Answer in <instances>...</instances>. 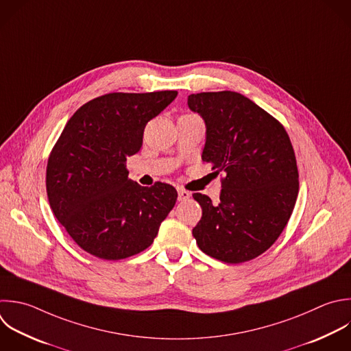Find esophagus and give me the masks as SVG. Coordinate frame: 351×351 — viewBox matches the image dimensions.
Wrapping results in <instances>:
<instances>
[{
    "label": "esophagus",
    "instance_id": "esophagus-1",
    "mask_svg": "<svg viewBox=\"0 0 351 351\" xmlns=\"http://www.w3.org/2000/svg\"><path fill=\"white\" fill-rule=\"evenodd\" d=\"M191 197V192L185 191V189H178V200L180 202H185Z\"/></svg>",
    "mask_w": 351,
    "mask_h": 351
}]
</instances>
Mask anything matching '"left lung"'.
<instances>
[{"label": "left lung", "instance_id": "obj_1", "mask_svg": "<svg viewBox=\"0 0 351 351\" xmlns=\"http://www.w3.org/2000/svg\"><path fill=\"white\" fill-rule=\"evenodd\" d=\"M188 107L206 123L202 159L215 174H225L218 204L193 193L203 214L192 234L218 261H251L278 239L296 202L299 174L291 140L276 118L236 92L191 95Z\"/></svg>", "mask_w": 351, "mask_h": 351}]
</instances>
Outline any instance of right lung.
I'll return each mask as SVG.
<instances>
[{
	"label": "right lung",
	"instance_id": "1",
	"mask_svg": "<svg viewBox=\"0 0 351 351\" xmlns=\"http://www.w3.org/2000/svg\"><path fill=\"white\" fill-rule=\"evenodd\" d=\"M177 95L108 93L64 126L48 159L47 193L58 221L86 252L118 261L144 251L174 207V186L138 185L126 160L140 151L145 125Z\"/></svg>",
	"mask_w": 351,
	"mask_h": 351
}]
</instances>
